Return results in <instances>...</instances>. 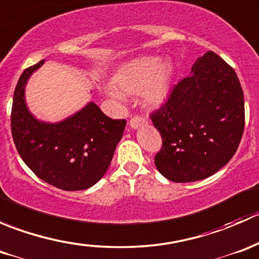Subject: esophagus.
I'll return each mask as SVG.
<instances>
[{"label": "esophagus", "mask_w": 259, "mask_h": 259, "mask_svg": "<svg viewBox=\"0 0 259 259\" xmlns=\"http://www.w3.org/2000/svg\"><path fill=\"white\" fill-rule=\"evenodd\" d=\"M146 122H148V120L145 119V117H142V116H133L132 120H130L129 125L132 129H139L140 126H143V125H145Z\"/></svg>", "instance_id": "esophagus-1"}]
</instances>
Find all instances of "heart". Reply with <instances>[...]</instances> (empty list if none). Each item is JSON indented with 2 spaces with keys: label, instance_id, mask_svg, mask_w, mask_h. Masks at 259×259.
I'll list each match as a JSON object with an SVG mask.
<instances>
[{
  "label": "heart",
  "instance_id": "1",
  "mask_svg": "<svg viewBox=\"0 0 259 259\" xmlns=\"http://www.w3.org/2000/svg\"><path fill=\"white\" fill-rule=\"evenodd\" d=\"M171 77L173 66L169 61H159L156 57H140L124 65L115 75L114 83L124 94L140 93L149 105H160L170 93ZM119 92L109 89L108 94L115 100L122 101L124 94Z\"/></svg>",
  "mask_w": 259,
  "mask_h": 259
}]
</instances>
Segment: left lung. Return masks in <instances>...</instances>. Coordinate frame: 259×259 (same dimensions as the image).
Returning a JSON list of instances; mask_svg holds the SVG:
<instances>
[{
    "mask_svg": "<svg viewBox=\"0 0 259 259\" xmlns=\"http://www.w3.org/2000/svg\"><path fill=\"white\" fill-rule=\"evenodd\" d=\"M163 139L156 169L176 183L213 176L236 154L244 129V98L236 71L208 51L168 101L151 114Z\"/></svg>",
    "mask_w": 259,
    "mask_h": 259,
    "instance_id": "obj_1",
    "label": "left lung"
}]
</instances>
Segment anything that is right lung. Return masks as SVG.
<instances>
[{
  "label": "right lung",
  "instance_id": "add662e5",
  "mask_svg": "<svg viewBox=\"0 0 259 259\" xmlns=\"http://www.w3.org/2000/svg\"><path fill=\"white\" fill-rule=\"evenodd\" d=\"M44 62L26 69L18 80L12 138L22 160L38 178L62 190H85L106 173L126 121L110 119L93 101L61 121L38 120L28 109L25 89Z\"/></svg>",
  "mask_w": 259,
  "mask_h": 259
}]
</instances>
